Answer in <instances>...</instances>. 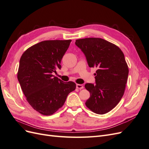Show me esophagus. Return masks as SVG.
Returning <instances> with one entry per match:
<instances>
[{
	"label": "esophagus",
	"mask_w": 149,
	"mask_h": 149,
	"mask_svg": "<svg viewBox=\"0 0 149 149\" xmlns=\"http://www.w3.org/2000/svg\"><path fill=\"white\" fill-rule=\"evenodd\" d=\"M83 86L82 84H76V88L79 89H82L83 88Z\"/></svg>",
	"instance_id": "esophagus-1"
}]
</instances>
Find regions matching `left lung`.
Returning a JSON list of instances; mask_svg holds the SVG:
<instances>
[{
	"mask_svg": "<svg viewBox=\"0 0 149 149\" xmlns=\"http://www.w3.org/2000/svg\"><path fill=\"white\" fill-rule=\"evenodd\" d=\"M90 68H96V84L86 83L90 93L85 104L93 112L104 114L119 102L125 91L129 68L123 52L116 45L100 38L76 40Z\"/></svg>",
	"mask_w": 149,
	"mask_h": 149,
	"instance_id": "left-lung-1",
	"label": "left lung"
}]
</instances>
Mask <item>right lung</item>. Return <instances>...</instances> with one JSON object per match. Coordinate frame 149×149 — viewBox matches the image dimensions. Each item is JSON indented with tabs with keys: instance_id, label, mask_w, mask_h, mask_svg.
<instances>
[{
	"instance_id": "add662e5",
	"label": "right lung",
	"mask_w": 149,
	"mask_h": 149,
	"mask_svg": "<svg viewBox=\"0 0 149 149\" xmlns=\"http://www.w3.org/2000/svg\"><path fill=\"white\" fill-rule=\"evenodd\" d=\"M71 42L45 40L29 48L20 58L17 78L22 90L30 105L43 115L56 112L76 88L74 82H63L52 74L61 69Z\"/></svg>"
}]
</instances>
